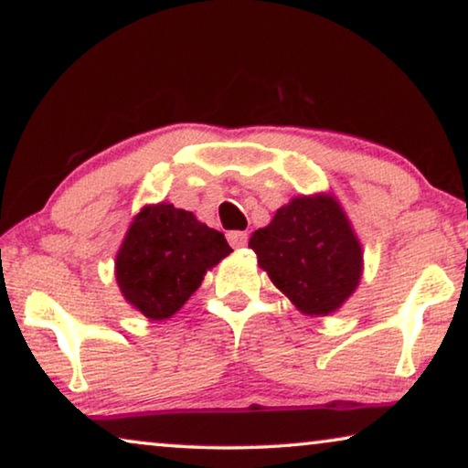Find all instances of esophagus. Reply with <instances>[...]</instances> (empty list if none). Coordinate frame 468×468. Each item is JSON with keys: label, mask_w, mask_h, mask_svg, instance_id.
<instances>
[{"label": "esophagus", "mask_w": 468, "mask_h": 468, "mask_svg": "<svg viewBox=\"0 0 468 468\" xmlns=\"http://www.w3.org/2000/svg\"><path fill=\"white\" fill-rule=\"evenodd\" d=\"M227 239L233 248H243L248 243V233L246 231H229Z\"/></svg>", "instance_id": "obj_1"}]
</instances>
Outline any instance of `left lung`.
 Instances as JSON below:
<instances>
[{
  "instance_id": "1",
  "label": "left lung",
  "mask_w": 468,
  "mask_h": 468,
  "mask_svg": "<svg viewBox=\"0 0 468 468\" xmlns=\"http://www.w3.org/2000/svg\"><path fill=\"white\" fill-rule=\"evenodd\" d=\"M258 264L303 313L336 311L361 277V246L332 197H296L250 237Z\"/></svg>"
}]
</instances>
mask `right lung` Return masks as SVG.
I'll return each instance as SVG.
<instances>
[{
    "instance_id": "1",
    "label": "right lung",
    "mask_w": 468,
    "mask_h": 468,
    "mask_svg": "<svg viewBox=\"0 0 468 468\" xmlns=\"http://www.w3.org/2000/svg\"><path fill=\"white\" fill-rule=\"evenodd\" d=\"M231 252L225 235L201 225L193 212L172 204L144 207L117 254V283L144 317L165 319L189 301L206 271Z\"/></svg>"
}]
</instances>
